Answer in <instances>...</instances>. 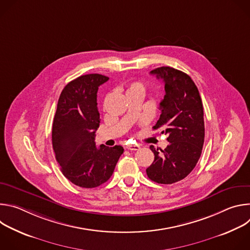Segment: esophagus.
Here are the masks:
<instances>
[{"label":"esophagus","instance_id":"obj_1","mask_svg":"<svg viewBox=\"0 0 250 250\" xmlns=\"http://www.w3.org/2000/svg\"><path fill=\"white\" fill-rule=\"evenodd\" d=\"M125 148L128 150H139L140 146L138 145H128L125 146Z\"/></svg>","mask_w":250,"mask_h":250}]
</instances>
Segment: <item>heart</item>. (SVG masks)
Masks as SVG:
<instances>
[{
    "label": "heart",
    "mask_w": 250,
    "mask_h": 250,
    "mask_svg": "<svg viewBox=\"0 0 250 250\" xmlns=\"http://www.w3.org/2000/svg\"><path fill=\"white\" fill-rule=\"evenodd\" d=\"M127 92H138L145 95L146 92V87L142 82H133L128 86L126 93Z\"/></svg>",
    "instance_id": "obj_1"
}]
</instances>
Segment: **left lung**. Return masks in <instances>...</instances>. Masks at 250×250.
Here are the masks:
<instances>
[{"label":"left lung","mask_w":250,"mask_h":250,"mask_svg":"<svg viewBox=\"0 0 250 250\" xmlns=\"http://www.w3.org/2000/svg\"><path fill=\"white\" fill-rule=\"evenodd\" d=\"M150 74L164 82L165 96L160 102V118L153 129L162 128L169 145L161 152L150 146L154 161L146 169L150 180L173 184L184 179L195 168L205 139L204 110L197 86L180 70L163 66Z\"/></svg>","instance_id":"1"}]
</instances>
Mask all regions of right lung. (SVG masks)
Returning a JSON list of instances; mask_svg holds the SVG:
<instances>
[{"label":"right lung","mask_w":250,"mask_h":250,"mask_svg":"<svg viewBox=\"0 0 250 250\" xmlns=\"http://www.w3.org/2000/svg\"><path fill=\"white\" fill-rule=\"evenodd\" d=\"M109 80L87 74L69 82L62 90L52 125L55 158L67 179L82 188H95L108 181L124 147L95 144L100 125L97 92Z\"/></svg>","instance_id":"obj_1"}]
</instances>
